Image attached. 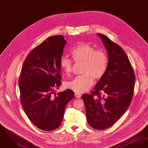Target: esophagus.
<instances>
[{"label": "esophagus", "mask_w": 148, "mask_h": 148, "mask_svg": "<svg viewBox=\"0 0 148 148\" xmlns=\"http://www.w3.org/2000/svg\"><path fill=\"white\" fill-rule=\"evenodd\" d=\"M75 97H76V98H80L81 97V94H79V93H77V92L75 93Z\"/></svg>", "instance_id": "1"}]
</instances>
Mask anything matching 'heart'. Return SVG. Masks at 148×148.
<instances>
[{"label":"heart","mask_w":148,"mask_h":148,"mask_svg":"<svg viewBox=\"0 0 148 148\" xmlns=\"http://www.w3.org/2000/svg\"><path fill=\"white\" fill-rule=\"evenodd\" d=\"M75 62H82V75L77 76L66 83L67 88L77 92H84L92 85L94 78L103 77L108 67V57L103 49H97L88 43L82 42L71 50ZM60 65L66 74L73 71V63L67 56H62Z\"/></svg>","instance_id":"b5f03b06"}]
</instances>
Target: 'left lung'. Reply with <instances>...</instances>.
Segmentation results:
<instances>
[{"instance_id":"1","label":"left lung","mask_w":148,"mask_h":148,"mask_svg":"<svg viewBox=\"0 0 148 148\" xmlns=\"http://www.w3.org/2000/svg\"><path fill=\"white\" fill-rule=\"evenodd\" d=\"M106 48L107 69L90 94L82 96L88 124L103 130L113 125L128 108L133 97L135 75L123 49L106 36L97 33Z\"/></svg>"}]
</instances>
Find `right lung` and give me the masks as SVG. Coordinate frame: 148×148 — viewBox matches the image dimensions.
I'll return each mask as SVG.
<instances>
[{"label": "right lung", "mask_w": 148, "mask_h": 148, "mask_svg": "<svg viewBox=\"0 0 148 148\" xmlns=\"http://www.w3.org/2000/svg\"><path fill=\"white\" fill-rule=\"evenodd\" d=\"M66 44L62 35L47 38L28 55L18 80L25 114L35 126L46 131L60 126L66 105L74 98L70 89L54 93L61 84L60 60Z\"/></svg>", "instance_id": "add662e5"}]
</instances>
